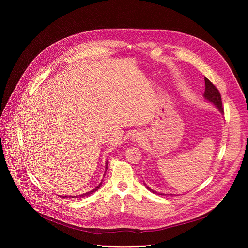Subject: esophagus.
Wrapping results in <instances>:
<instances>
[{
    "mask_svg": "<svg viewBox=\"0 0 248 248\" xmlns=\"http://www.w3.org/2000/svg\"><path fill=\"white\" fill-rule=\"evenodd\" d=\"M143 137H142V133L141 132H135V133H133V135H132V139H133V141H135V142H139V141L142 139Z\"/></svg>",
    "mask_w": 248,
    "mask_h": 248,
    "instance_id": "obj_1",
    "label": "esophagus"
}]
</instances>
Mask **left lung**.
<instances>
[{
	"label": "left lung",
	"mask_w": 248,
	"mask_h": 248,
	"mask_svg": "<svg viewBox=\"0 0 248 248\" xmlns=\"http://www.w3.org/2000/svg\"><path fill=\"white\" fill-rule=\"evenodd\" d=\"M205 80V92H204V98L206 100H208L209 102L213 103L217 109L222 113L224 114V108H223V105H222V99H221V94L219 92V90L216 88V86L212 83L208 78H204ZM144 186L153 193H156V194H159V195H165L164 193H159L153 189H151L150 187H148L146 186V184H144Z\"/></svg>",
	"instance_id": "left-lung-1"
}]
</instances>
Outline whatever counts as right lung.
Listing matches in <instances>:
<instances>
[{"instance_id":"right-lung-1","label":"right lung","mask_w":248,"mask_h":248,"mask_svg":"<svg viewBox=\"0 0 248 248\" xmlns=\"http://www.w3.org/2000/svg\"><path fill=\"white\" fill-rule=\"evenodd\" d=\"M107 169H108V161L106 162V170H107ZM101 185H102V182L99 184V186H97V187H95L94 189H92L91 191H88V192H86V193H83V194H79V195H75V196H69V195H62L61 197H63V198H67V197H70V198H79V197H85V196H88V195H90V194H92L93 192H95V191H97L99 188H100V186H101Z\"/></svg>"}]
</instances>
